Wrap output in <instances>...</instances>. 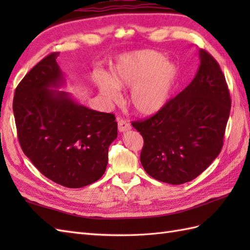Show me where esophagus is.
<instances>
[{
	"mask_svg": "<svg viewBox=\"0 0 250 250\" xmlns=\"http://www.w3.org/2000/svg\"><path fill=\"white\" fill-rule=\"evenodd\" d=\"M118 130H119V132L129 131V130H131V125L128 121L121 119L118 121Z\"/></svg>",
	"mask_w": 250,
	"mask_h": 250,
	"instance_id": "34e87169",
	"label": "esophagus"
}]
</instances>
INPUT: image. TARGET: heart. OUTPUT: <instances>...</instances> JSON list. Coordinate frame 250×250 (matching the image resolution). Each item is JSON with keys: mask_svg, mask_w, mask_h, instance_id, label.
Instances as JSON below:
<instances>
[{"mask_svg": "<svg viewBox=\"0 0 250 250\" xmlns=\"http://www.w3.org/2000/svg\"><path fill=\"white\" fill-rule=\"evenodd\" d=\"M177 78V67L161 52L143 49L121 56L111 70L94 76L103 99L114 103L120 99L119 89H130L129 103L140 115L149 116L168 101Z\"/></svg>", "mask_w": 250, "mask_h": 250, "instance_id": "heart-1", "label": "heart"}]
</instances>
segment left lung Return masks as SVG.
<instances>
[{
	"label": "left lung",
	"mask_w": 250,
	"mask_h": 250,
	"mask_svg": "<svg viewBox=\"0 0 250 250\" xmlns=\"http://www.w3.org/2000/svg\"><path fill=\"white\" fill-rule=\"evenodd\" d=\"M194 78L146 120L132 122L144 139L141 163L160 182L182 185L198 177L221 151L231 109L225 75L200 49Z\"/></svg>",
	"instance_id": "left-lung-1"
}]
</instances>
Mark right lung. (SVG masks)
<instances>
[{"label": "right lung", "mask_w": 250, "mask_h": 250, "mask_svg": "<svg viewBox=\"0 0 250 250\" xmlns=\"http://www.w3.org/2000/svg\"><path fill=\"white\" fill-rule=\"evenodd\" d=\"M52 52L16 88L13 110L20 146L39 171L67 188H82L102 177L108 147L117 139L113 114L77 103L59 90L65 78Z\"/></svg>", "instance_id": "1"}]
</instances>
